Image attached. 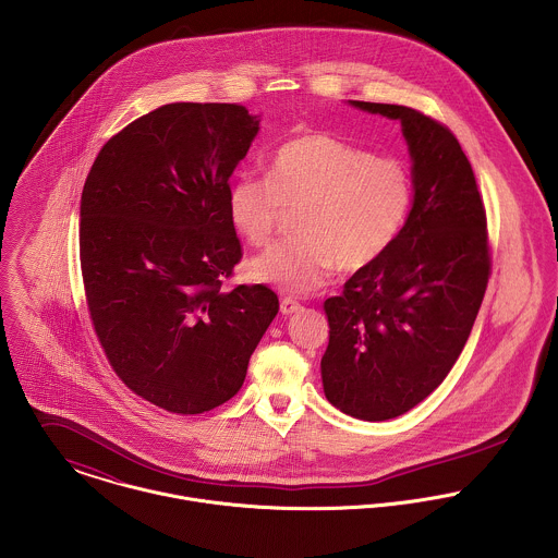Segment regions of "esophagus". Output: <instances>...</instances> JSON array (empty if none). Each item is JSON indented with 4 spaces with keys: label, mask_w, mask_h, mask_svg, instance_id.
<instances>
[{
    "label": "esophagus",
    "mask_w": 558,
    "mask_h": 558,
    "mask_svg": "<svg viewBox=\"0 0 558 558\" xmlns=\"http://www.w3.org/2000/svg\"><path fill=\"white\" fill-rule=\"evenodd\" d=\"M301 310H303V305H301V303H296L294 299H290V296L281 299V314H283V316H292V314H299Z\"/></svg>",
    "instance_id": "34e87169"
}]
</instances>
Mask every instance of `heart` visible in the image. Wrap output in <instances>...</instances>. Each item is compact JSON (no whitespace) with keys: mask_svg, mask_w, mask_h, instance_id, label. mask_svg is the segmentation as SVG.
Returning <instances> with one entry per match:
<instances>
[{"mask_svg":"<svg viewBox=\"0 0 558 558\" xmlns=\"http://www.w3.org/2000/svg\"><path fill=\"white\" fill-rule=\"evenodd\" d=\"M412 204L408 169L324 133L286 142L268 160L266 178L242 173L228 189V219L239 236L264 246L286 210H299L292 242L246 264L248 277L283 292L322 288L335 268L359 272L399 239Z\"/></svg>","mask_w":558,"mask_h":558,"instance_id":"heart-1","label":"heart"}]
</instances>
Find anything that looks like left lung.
<instances>
[{
	"label": "left lung",
	"instance_id": "1",
	"mask_svg": "<svg viewBox=\"0 0 558 558\" xmlns=\"http://www.w3.org/2000/svg\"><path fill=\"white\" fill-rule=\"evenodd\" d=\"M401 124L412 206L396 244L324 301L322 387L341 412L387 421L440 387L462 354L487 288L477 180L456 135L403 105L348 100Z\"/></svg>",
	"mask_w": 558,
	"mask_h": 558
}]
</instances>
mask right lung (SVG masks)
<instances>
[{
    "label": "right lung",
    "mask_w": 558,
    "mask_h": 558,
    "mask_svg": "<svg viewBox=\"0 0 558 558\" xmlns=\"http://www.w3.org/2000/svg\"><path fill=\"white\" fill-rule=\"evenodd\" d=\"M257 133L240 105H162L102 146L81 193L94 330L120 380L167 412L234 398L279 312L266 286L221 290L242 257L230 178Z\"/></svg>",
    "instance_id": "obj_1"
}]
</instances>
